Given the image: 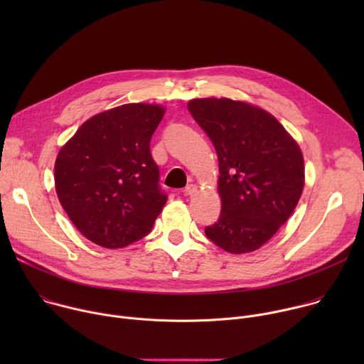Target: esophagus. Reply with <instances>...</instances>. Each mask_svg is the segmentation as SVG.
Masks as SVG:
<instances>
[{
    "label": "esophagus",
    "mask_w": 364,
    "mask_h": 364,
    "mask_svg": "<svg viewBox=\"0 0 364 364\" xmlns=\"http://www.w3.org/2000/svg\"><path fill=\"white\" fill-rule=\"evenodd\" d=\"M194 193H197V187L194 184H188L184 190H183V194L184 196H193Z\"/></svg>",
    "instance_id": "obj_1"
}]
</instances>
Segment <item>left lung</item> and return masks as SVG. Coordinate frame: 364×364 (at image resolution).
Segmentation results:
<instances>
[{"mask_svg": "<svg viewBox=\"0 0 364 364\" xmlns=\"http://www.w3.org/2000/svg\"><path fill=\"white\" fill-rule=\"evenodd\" d=\"M219 159V220L204 229L215 245L247 253L265 245L289 219L304 188L298 144L269 112L228 97L187 105Z\"/></svg>", "mask_w": 364, "mask_h": 364, "instance_id": "8db88e82", "label": "left lung"}]
</instances>
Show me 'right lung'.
<instances>
[{"mask_svg":"<svg viewBox=\"0 0 364 364\" xmlns=\"http://www.w3.org/2000/svg\"><path fill=\"white\" fill-rule=\"evenodd\" d=\"M164 108L127 103L87 119L55 164L58 197L77 230L115 249L146 236L167 203L151 136Z\"/></svg>","mask_w":364,"mask_h":364,"instance_id":"add662e5","label":"right lung"}]
</instances>
